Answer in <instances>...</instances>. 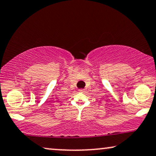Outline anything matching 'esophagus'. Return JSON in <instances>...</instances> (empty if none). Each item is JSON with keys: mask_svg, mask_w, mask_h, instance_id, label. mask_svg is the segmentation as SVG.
Returning a JSON list of instances; mask_svg holds the SVG:
<instances>
[{"mask_svg": "<svg viewBox=\"0 0 156 156\" xmlns=\"http://www.w3.org/2000/svg\"><path fill=\"white\" fill-rule=\"evenodd\" d=\"M79 91H80V92H84V89H79Z\"/></svg>", "mask_w": 156, "mask_h": 156, "instance_id": "obj_1", "label": "esophagus"}]
</instances>
